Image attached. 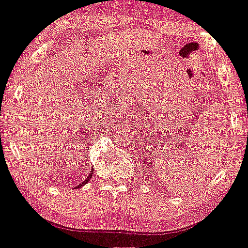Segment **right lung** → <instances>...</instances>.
Instances as JSON below:
<instances>
[{"instance_id": "1", "label": "right lung", "mask_w": 248, "mask_h": 248, "mask_svg": "<svg viewBox=\"0 0 248 248\" xmlns=\"http://www.w3.org/2000/svg\"><path fill=\"white\" fill-rule=\"evenodd\" d=\"M92 174H93V171H91V172H90L89 177H87V178H86V180H85V181H84V182H82V183H80V185H79V186H78V187H77V188H80V187H82V186H84V185H86V183H87V182H89V181H90V180H91V177H92Z\"/></svg>"}]
</instances>
